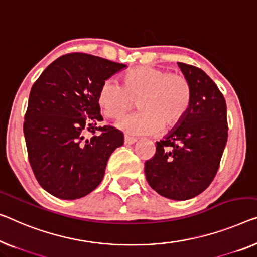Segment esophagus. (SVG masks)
Returning a JSON list of instances; mask_svg holds the SVG:
<instances>
[{
	"mask_svg": "<svg viewBox=\"0 0 257 257\" xmlns=\"http://www.w3.org/2000/svg\"><path fill=\"white\" fill-rule=\"evenodd\" d=\"M136 142V139L135 137L133 136H129V135H124V143L127 145H130V144H134Z\"/></svg>",
	"mask_w": 257,
	"mask_h": 257,
	"instance_id": "1",
	"label": "esophagus"
}]
</instances>
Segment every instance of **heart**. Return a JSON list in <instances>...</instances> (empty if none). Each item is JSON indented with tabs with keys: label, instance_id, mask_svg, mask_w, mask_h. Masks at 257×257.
Here are the masks:
<instances>
[{
	"label": "heart",
	"instance_id": "heart-1",
	"mask_svg": "<svg viewBox=\"0 0 257 257\" xmlns=\"http://www.w3.org/2000/svg\"><path fill=\"white\" fill-rule=\"evenodd\" d=\"M191 94L189 80L183 75L142 66L128 71L122 84L113 78L104 80L98 102L106 116L117 118L137 101L141 110L122 117L118 127L134 135H148L182 121L190 108Z\"/></svg>",
	"mask_w": 257,
	"mask_h": 257
}]
</instances>
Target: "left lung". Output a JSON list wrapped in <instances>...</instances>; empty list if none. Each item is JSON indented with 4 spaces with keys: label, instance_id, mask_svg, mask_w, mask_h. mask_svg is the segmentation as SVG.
I'll use <instances>...</instances> for the list:
<instances>
[{
    "label": "left lung",
    "instance_id": "left-lung-1",
    "mask_svg": "<svg viewBox=\"0 0 257 257\" xmlns=\"http://www.w3.org/2000/svg\"><path fill=\"white\" fill-rule=\"evenodd\" d=\"M191 85L188 113L145 162L147 181L171 200L197 196L212 182L228 136L226 101L216 83L202 69L179 62Z\"/></svg>",
    "mask_w": 257,
    "mask_h": 257
}]
</instances>
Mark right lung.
I'll return each mask as SVG.
<instances>
[{"mask_svg": "<svg viewBox=\"0 0 257 257\" xmlns=\"http://www.w3.org/2000/svg\"><path fill=\"white\" fill-rule=\"evenodd\" d=\"M124 67L86 53H69L34 82L23 129L34 177L53 196L76 200L90 194L104 178L110 155L123 144L121 130L99 124L98 92Z\"/></svg>", "mask_w": 257, "mask_h": 257, "instance_id": "obj_1", "label": "right lung"}]
</instances>
